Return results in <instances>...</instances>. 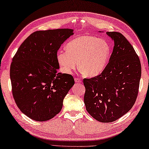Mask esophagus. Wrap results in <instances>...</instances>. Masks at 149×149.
<instances>
[{
  "label": "esophagus",
  "mask_w": 149,
  "mask_h": 149,
  "mask_svg": "<svg viewBox=\"0 0 149 149\" xmlns=\"http://www.w3.org/2000/svg\"><path fill=\"white\" fill-rule=\"evenodd\" d=\"M75 82L77 83H81L82 82V81L80 78H75Z\"/></svg>",
  "instance_id": "1"
}]
</instances>
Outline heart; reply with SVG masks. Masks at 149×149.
<instances>
[{"label":"heart","instance_id":"heart-1","mask_svg":"<svg viewBox=\"0 0 149 149\" xmlns=\"http://www.w3.org/2000/svg\"><path fill=\"white\" fill-rule=\"evenodd\" d=\"M66 51L57 53L62 70L70 74L77 67L86 77H93L104 71L110 56V47L104 40L86 35L76 38L65 46Z\"/></svg>","mask_w":149,"mask_h":149}]
</instances>
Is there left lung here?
Returning a JSON list of instances; mask_svg holds the SVG:
<instances>
[{"instance_id":"8db88e82","label":"left lung","mask_w":149,"mask_h":149,"mask_svg":"<svg viewBox=\"0 0 149 149\" xmlns=\"http://www.w3.org/2000/svg\"><path fill=\"white\" fill-rule=\"evenodd\" d=\"M114 41L109 63L100 74L83 79L87 112L101 123H111L128 113L136 102L141 66L138 55L120 32H107Z\"/></svg>"}]
</instances>
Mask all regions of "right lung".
<instances>
[{
  "label": "right lung",
  "mask_w": 149,
  "mask_h": 149,
  "mask_svg": "<svg viewBox=\"0 0 149 149\" xmlns=\"http://www.w3.org/2000/svg\"><path fill=\"white\" fill-rule=\"evenodd\" d=\"M74 30L34 32L12 59L10 79L13 98L21 111L36 121H46L61 111L74 85L72 75L58 73L57 51Z\"/></svg>",
  "instance_id": "1"
}]
</instances>
